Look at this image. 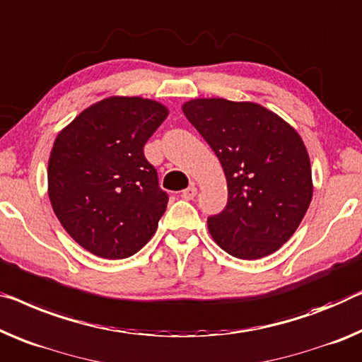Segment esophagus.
<instances>
[{
  "mask_svg": "<svg viewBox=\"0 0 362 362\" xmlns=\"http://www.w3.org/2000/svg\"><path fill=\"white\" fill-rule=\"evenodd\" d=\"M197 193H198V188L195 187V183H192L190 187L185 188V190L182 192V197L185 198V199H193V198L197 197Z\"/></svg>",
  "mask_w": 362,
  "mask_h": 362,
  "instance_id": "1",
  "label": "esophagus"
}]
</instances>
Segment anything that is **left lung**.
Segmentation results:
<instances>
[{
	"label": "left lung",
	"instance_id": "8db88e82",
	"mask_svg": "<svg viewBox=\"0 0 362 362\" xmlns=\"http://www.w3.org/2000/svg\"><path fill=\"white\" fill-rule=\"evenodd\" d=\"M182 110L218 156L228 182V204L208 218L209 234L235 258L272 255L299 228L314 193L298 129L249 100L198 97Z\"/></svg>",
	"mask_w": 362,
	"mask_h": 362
}]
</instances>
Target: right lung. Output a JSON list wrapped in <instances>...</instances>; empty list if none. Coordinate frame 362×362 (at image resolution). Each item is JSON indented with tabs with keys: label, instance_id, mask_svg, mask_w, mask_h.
I'll return each instance as SVG.
<instances>
[{
	"label": "right lung",
	"instance_id": "add662e5",
	"mask_svg": "<svg viewBox=\"0 0 362 362\" xmlns=\"http://www.w3.org/2000/svg\"><path fill=\"white\" fill-rule=\"evenodd\" d=\"M167 115L158 100L112 95L57 134L48 158V198L83 249L120 260L154 235L169 198L143 148Z\"/></svg>",
	"mask_w": 362,
	"mask_h": 362
}]
</instances>
